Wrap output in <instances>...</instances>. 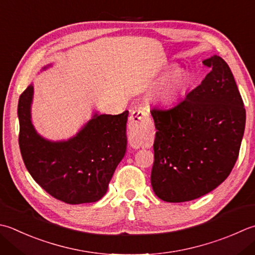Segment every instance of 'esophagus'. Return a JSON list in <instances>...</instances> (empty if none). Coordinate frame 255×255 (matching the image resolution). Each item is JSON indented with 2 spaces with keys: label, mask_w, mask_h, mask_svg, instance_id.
<instances>
[{
  "label": "esophagus",
  "mask_w": 255,
  "mask_h": 255,
  "mask_svg": "<svg viewBox=\"0 0 255 255\" xmlns=\"http://www.w3.org/2000/svg\"><path fill=\"white\" fill-rule=\"evenodd\" d=\"M129 142L134 148L144 147L153 134V124L149 114L142 109L131 112L128 122Z\"/></svg>",
  "instance_id": "esophagus-1"
}]
</instances>
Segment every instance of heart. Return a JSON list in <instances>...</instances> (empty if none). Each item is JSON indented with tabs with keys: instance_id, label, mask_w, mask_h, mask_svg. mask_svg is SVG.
Segmentation results:
<instances>
[{
	"instance_id": "obj_1",
	"label": "heart",
	"mask_w": 255,
	"mask_h": 255,
	"mask_svg": "<svg viewBox=\"0 0 255 255\" xmlns=\"http://www.w3.org/2000/svg\"><path fill=\"white\" fill-rule=\"evenodd\" d=\"M189 84V75L184 71H178L166 78L159 88L157 96L162 102H172L180 95Z\"/></svg>"
}]
</instances>
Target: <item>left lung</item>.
Masks as SVG:
<instances>
[{
    "mask_svg": "<svg viewBox=\"0 0 255 255\" xmlns=\"http://www.w3.org/2000/svg\"><path fill=\"white\" fill-rule=\"evenodd\" d=\"M201 84L170 108H152L151 186L167 202H184L212 191L237 162L246 127V108L233 74L220 56Z\"/></svg>",
    "mask_w": 255,
    "mask_h": 255,
    "instance_id": "left-lung-1",
    "label": "left lung"
}]
</instances>
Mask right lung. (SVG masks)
<instances>
[{"mask_svg": "<svg viewBox=\"0 0 255 255\" xmlns=\"http://www.w3.org/2000/svg\"><path fill=\"white\" fill-rule=\"evenodd\" d=\"M33 86L18 99V144L25 167L52 197L68 204L96 202L106 193L115 169L126 152L128 111L95 115L76 137L51 142L31 122Z\"/></svg>", "mask_w": 255, "mask_h": 255, "instance_id": "obj_1", "label": "right lung"}]
</instances>
